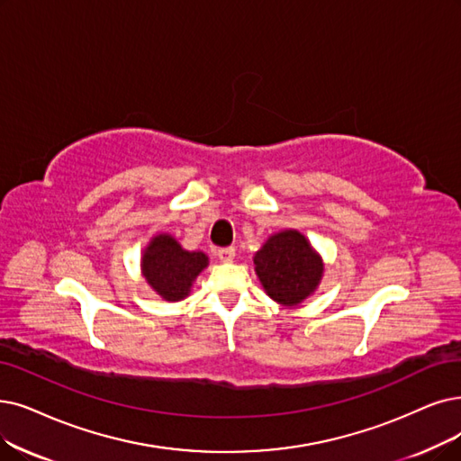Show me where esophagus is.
I'll return each mask as SVG.
<instances>
[{"instance_id": "34e87169", "label": "esophagus", "mask_w": 461, "mask_h": 461, "mask_svg": "<svg viewBox=\"0 0 461 461\" xmlns=\"http://www.w3.org/2000/svg\"><path fill=\"white\" fill-rule=\"evenodd\" d=\"M234 255H236V251H234V248H219L217 249V257L223 263H230L232 259H234Z\"/></svg>"}]
</instances>
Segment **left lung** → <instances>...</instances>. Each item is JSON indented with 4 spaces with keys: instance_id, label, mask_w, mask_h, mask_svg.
<instances>
[{
    "instance_id": "left-lung-1",
    "label": "left lung",
    "mask_w": 461,
    "mask_h": 461,
    "mask_svg": "<svg viewBox=\"0 0 461 461\" xmlns=\"http://www.w3.org/2000/svg\"><path fill=\"white\" fill-rule=\"evenodd\" d=\"M255 272L270 297L285 306L304 301L321 280V261L297 230L270 236L255 253Z\"/></svg>"
}]
</instances>
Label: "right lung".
<instances>
[{
    "label": "right lung",
    "mask_w": 461,
    "mask_h": 461,
    "mask_svg": "<svg viewBox=\"0 0 461 461\" xmlns=\"http://www.w3.org/2000/svg\"><path fill=\"white\" fill-rule=\"evenodd\" d=\"M208 267L202 251H185L168 234L155 236L141 257L145 280L167 301L185 299L193 280Z\"/></svg>",
    "instance_id": "obj_1"
}]
</instances>
